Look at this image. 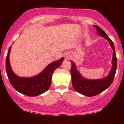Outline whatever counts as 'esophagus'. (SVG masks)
Instances as JSON below:
<instances>
[{"mask_svg":"<svg viewBox=\"0 0 124 124\" xmlns=\"http://www.w3.org/2000/svg\"><path fill=\"white\" fill-rule=\"evenodd\" d=\"M70 54L69 53V52H67V53L65 54V57L66 59H67V60H69V59H70Z\"/></svg>","mask_w":124,"mask_h":124,"instance_id":"esophagus-1","label":"esophagus"}]
</instances>
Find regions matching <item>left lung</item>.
<instances>
[{
	"instance_id": "obj_1",
	"label": "left lung",
	"mask_w": 124,
	"mask_h": 124,
	"mask_svg": "<svg viewBox=\"0 0 124 124\" xmlns=\"http://www.w3.org/2000/svg\"><path fill=\"white\" fill-rule=\"evenodd\" d=\"M94 26L97 29L98 34L106 38L109 42L110 45L113 49V59L112 61V67L109 74L106 77L101 79L89 80L85 79L81 76L76 69L75 64L71 62H72V63H71L72 67L70 69L72 85L77 92L87 96H95L109 87L114 79L117 69V57L114 44L106 33L99 26L97 25H94Z\"/></svg>"
}]
</instances>
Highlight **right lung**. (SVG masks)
<instances>
[{
	"instance_id": "1",
	"label": "right lung",
	"mask_w": 124,
	"mask_h": 124,
	"mask_svg": "<svg viewBox=\"0 0 124 124\" xmlns=\"http://www.w3.org/2000/svg\"><path fill=\"white\" fill-rule=\"evenodd\" d=\"M11 46L8 50L6 60V69L9 82L13 88L18 92L29 96H35L43 94L49 89L51 84L52 74L60 67L63 57L49 64L38 75L31 78H21L16 76L12 70L9 60Z\"/></svg>"
}]
</instances>
